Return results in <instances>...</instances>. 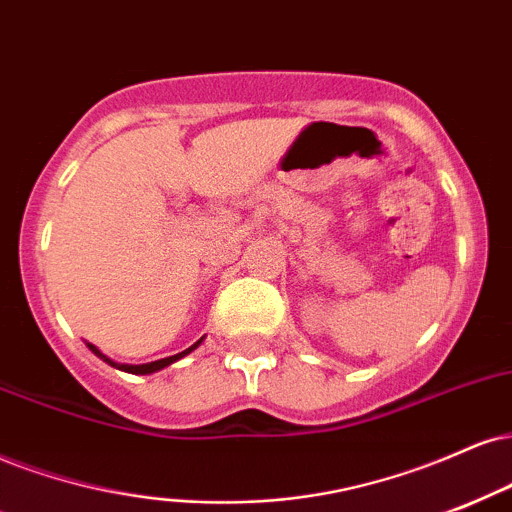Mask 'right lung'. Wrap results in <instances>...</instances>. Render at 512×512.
Wrapping results in <instances>:
<instances>
[{"label":"right lung","mask_w":512,"mask_h":512,"mask_svg":"<svg viewBox=\"0 0 512 512\" xmlns=\"http://www.w3.org/2000/svg\"><path fill=\"white\" fill-rule=\"evenodd\" d=\"M202 341H205V336H202L200 341H195L193 346H190V348L183 350V353H176V355L162 357V360H155V362H145V365H121V362H114L112 357L104 355L102 350L97 348V346H92V343H85V346H88V348L92 350V353H95L97 357H100V360H104V362H107V365H112V367H116V369H121V372H128V374H155V372H159V369H164V367L174 365V362L181 360V357H186L188 353H193V350H195L197 346H200Z\"/></svg>","instance_id":"1"}]
</instances>
